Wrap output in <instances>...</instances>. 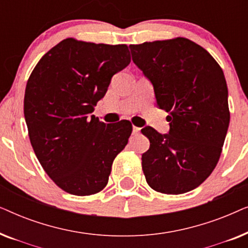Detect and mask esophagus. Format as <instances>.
<instances>
[{
	"instance_id": "esophagus-1",
	"label": "esophagus",
	"mask_w": 248,
	"mask_h": 248,
	"mask_svg": "<svg viewBox=\"0 0 248 248\" xmlns=\"http://www.w3.org/2000/svg\"><path fill=\"white\" fill-rule=\"evenodd\" d=\"M140 127H137V126H133V130H132V132H133V134H138L140 133Z\"/></svg>"
}]
</instances>
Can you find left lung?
Segmentation results:
<instances>
[{
  "mask_svg": "<svg viewBox=\"0 0 248 248\" xmlns=\"http://www.w3.org/2000/svg\"><path fill=\"white\" fill-rule=\"evenodd\" d=\"M132 60L154 87L157 107L169 114V132L141 130L150 141L142 169L151 188L183 194L201 185L221 155L230 114L221 67L187 38L130 45Z\"/></svg>",
  "mask_w": 248,
  "mask_h": 248,
  "instance_id": "obj_1",
  "label": "left lung"
}]
</instances>
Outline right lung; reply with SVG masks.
<instances>
[{
	"instance_id": "1",
	"label": "right lung",
	"mask_w": 248,
	"mask_h": 248,
	"mask_svg": "<svg viewBox=\"0 0 248 248\" xmlns=\"http://www.w3.org/2000/svg\"><path fill=\"white\" fill-rule=\"evenodd\" d=\"M130 62L126 45L66 38L30 74L23 100L30 142L44 170L70 194L100 192L115 157L127 144L130 122L105 124L90 114L114 74Z\"/></svg>"
}]
</instances>
